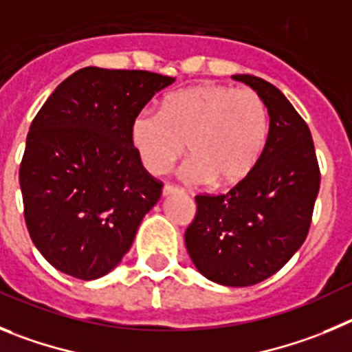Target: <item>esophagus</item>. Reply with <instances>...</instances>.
Returning a JSON list of instances; mask_svg holds the SVG:
<instances>
[{"mask_svg": "<svg viewBox=\"0 0 352 352\" xmlns=\"http://www.w3.org/2000/svg\"><path fill=\"white\" fill-rule=\"evenodd\" d=\"M173 192H182V189H180L179 186H173V184H164L163 195L168 196V195H173Z\"/></svg>", "mask_w": 352, "mask_h": 352, "instance_id": "34e87169", "label": "esophagus"}]
</instances>
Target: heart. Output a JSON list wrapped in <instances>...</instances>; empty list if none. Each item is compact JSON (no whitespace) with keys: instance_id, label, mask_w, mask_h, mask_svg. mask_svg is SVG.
<instances>
[{"instance_id":"obj_1","label":"heart","mask_w":352,"mask_h":352,"mask_svg":"<svg viewBox=\"0 0 352 352\" xmlns=\"http://www.w3.org/2000/svg\"><path fill=\"white\" fill-rule=\"evenodd\" d=\"M131 144L145 170L168 172L186 151L184 182L235 184L251 172L268 137V109L256 91L207 84L177 91L161 110L133 117Z\"/></svg>"}]
</instances>
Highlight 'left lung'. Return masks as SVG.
Returning <instances> with one entry per match:
<instances>
[{
	"label": "left lung",
	"mask_w": 352,
	"mask_h": 352,
	"mask_svg": "<svg viewBox=\"0 0 352 352\" xmlns=\"http://www.w3.org/2000/svg\"><path fill=\"white\" fill-rule=\"evenodd\" d=\"M261 96L270 116L267 144L224 195H196L186 247L199 274L223 286H252L289 261L312 223L321 172L312 135L270 82L233 75Z\"/></svg>",
	"instance_id": "obj_1"
}]
</instances>
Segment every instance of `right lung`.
Instances as JSON below:
<instances>
[{
  "label": "right lung",
  "instance_id": "obj_1",
  "mask_svg": "<svg viewBox=\"0 0 352 352\" xmlns=\"http://www.w3.org/2000/svg\"><path fill=\"white\" fill-rule=\"evenodd\" d=\"M175 78L87 66L38 110L19 168L24 219L43 258L93 280L129 251L163 182L131 144L133 117Z\"/></svg>",
  "mask_w": 352,
  "mask_h": 352
}]
</instances>
